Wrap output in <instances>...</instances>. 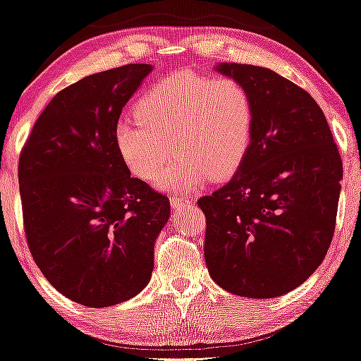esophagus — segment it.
Here are the masks:
<instances>
[{
	"label": "esophagus",
	"mask_w": 361,
	"mask_h": 361,
	"mask_svg": "<svg viewBox=\"0 0 361 361\" xmlns=\"http://www.w3.org/2000/svg\"><path fill=\"white\" fill-rule=\"evenodd\" d=\"M170 204H171V209H173V211L185 212V211H190L192 202L186 197H171Z\"/></svg>",
	"instance_id": "esophagus-1"
}]
</instances>
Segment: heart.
Returning a JSON list of instances; mask_svg holds the SVG:
<instances>
[{"label":"heart","mask_w":361,"mask_h":361,"mask_svg":"<svg viewBox=\"0 0 361 361\" xmlns=\"http://www.w3.org/2000/svg\"><path fill=\"white\" fill-rule=\"evenodd\" d=\"M137 120L116 123L113 139L134 176L154 181L173 143L180 159L160 178L164 191H196L209 178L222 181L240 169L252 141L255 106L238 80L178 74L136 105Z\"/></svg>","instance_id":"heart-1"}]
</instances>
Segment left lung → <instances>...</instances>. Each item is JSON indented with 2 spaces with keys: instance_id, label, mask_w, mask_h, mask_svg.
<instances>
[{
  "instance_id": "8db88e82",
  "label": "left lung",
  "mask_w": 361,
  "mask_h": 361,
  "mask_svg": "<svg viewBox=\"0 0 361 361\" xmlns=\"http://www.w3.org/2000/svg\"><path fill=\"white\" fill-rule=\"evenodd\" d=\"M248 89L255 129L248 154L227 185L204 196L206 257L212 281L246 298L300 287L329 250L342 160L313 97L272 69L219 63Z\"/></svg>"
}]
</instances>
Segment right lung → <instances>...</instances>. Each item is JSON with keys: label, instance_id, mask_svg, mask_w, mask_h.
I'll list each match as a JSON object with an SVG mask.
<instances>
[{"label": "right lung", "instance_id": "1", "mask_svg": "<svg viewBox=\"0 0 361 361\" xmlns=\"http://www.w3.org/2000/svg\"><path fill=\"white\" fill-rule=\"evenodd\" d=\"M150 64H126L74 82L53 97L19 159L29 250L64 297L92 308L146 288L170 202L133 178L113 131Z\"/></svg>", "mask_w": 361, "mask_h": 361}]
</instances>
